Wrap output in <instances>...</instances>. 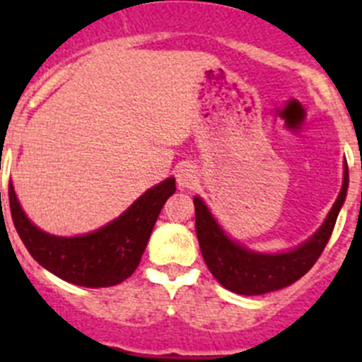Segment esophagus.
<instances>
[{
  "mask_svg": "<svg viewBox=\"0 0 362 362\" xmlns=\"http://www.w3.org/2000/svg\"><path fill=\"white\" fill-rule=\"evenodd\" d=\"M175 179H177L179 188H194L197 183V172L194 166L190 165H181L177 168V174H175Z\"/></svg>",
  "mask_w": 362,
  "mask_h": 362,
  "instance_id": "obj_1",
  "label": "esophagus"
}]
</instances>
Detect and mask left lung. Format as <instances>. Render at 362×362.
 I'll return each mask as SVG.
<instances>
[{
    "instance_id": "left-lung-1",
    "label": "left lung",
    "mask_w": 362,
    "mask_h": 362,
    "mask_svg": "<svg viewBox=\"0 0 362 362\" xmlns=\"http://www.w3.org/2000/svg\"><path fill=\"white\" fill-rule=\"evenodd\" d=\"M348 166L344 165L343 188L321 228L306 243L283 254H257L223 232L201 197H194L196 233L204 263L226 290L239 296H261L296 283L315 264L334 232L339 210L346 199Z\"/></svg>"
}]
</instances>
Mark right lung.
Returning <instances> with one entry per match:
<instances>
[{"label": "right lung", "mask_w": 362, "mask_h": 362, "mask_svg": "<svg viewBox=\"0 0 362 362\" xmlns=\"http://www.w3.org/2000/svg\"><path fill=\"white\" fill-rule=\"evenodd\" d=\"M175 192V179L146 190L117 219L78 238H57L32 225L19 206L12 183L8 203L14 226L28 254L59 279L86 288H105L129 279L146 248L163 204Z\"/></svg>", "instance_id": "add662e5"}]
</instances>
